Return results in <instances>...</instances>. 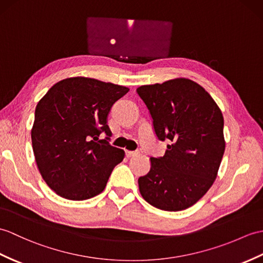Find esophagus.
<instances>
[{"mask_svg": "<svg viewBox=\"0 0 263 263\" xmlns=\"http://www.w3.org/2000/svg\"><path fill=\"white\" fill-rule=\"evenodd\" d=\"M140 154L139 151H129V150H125V157L126 158H131L134 156H138Z\"/></svg>", "mask_w": 263, "mask_h": 263, "instance_id": "esophagus-1", "label": "esophagus"}]
</instances>
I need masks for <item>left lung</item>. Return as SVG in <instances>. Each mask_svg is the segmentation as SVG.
I'll return each mask as SVG.
<instances>
[{
	"label": "left lung",
	"mask_w": 263,
	"mask_h": 263,
	"mask_svg": "<svg viewBox=\"0 0 263 263\" xmlns=\"http://www.w3.org/2000/svg\"><path fill=\"white\" fill-rule=\"evenodd\" d=\"M137 93L157 139L172 141L163 157L150 158V172L138 180L140 193L159 210H186L216 178L225 150L221 109L200 85L186 78L144 85Z\"/></svg>",
	"instance_id": "left-lung-1"
}]
</instances>
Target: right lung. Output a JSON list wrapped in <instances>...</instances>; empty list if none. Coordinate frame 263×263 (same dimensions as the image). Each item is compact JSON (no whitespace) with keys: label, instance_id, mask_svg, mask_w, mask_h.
<instances>
[{"label":"right lung","instance_id":"add662e5","mask_svg":"<svg viewBox=\"0 0 263 263\" xmlns=\"http://www.w3.org/2000/svg\"><path fill=\"white\" fill-rule=\"evenodd\" d=\"M127 91L112 83L72 77L54 84L39 101L31 130L33 154L42 178L59 196L85 200L104 191L124 158L123 150L109 144L106 119Z\"/></svg>","mask_w":263,"mask_h":263}]
</instances>
